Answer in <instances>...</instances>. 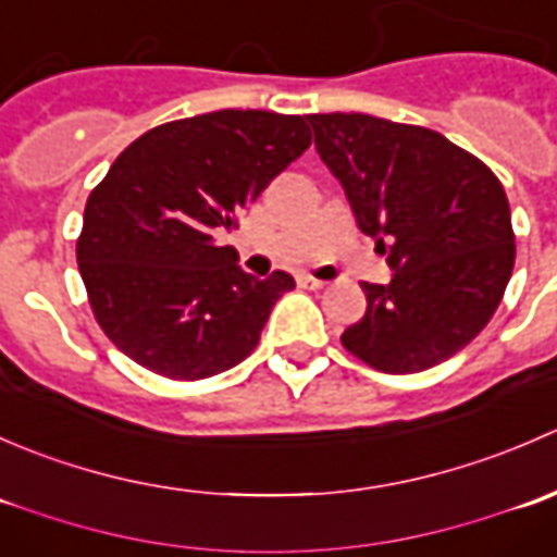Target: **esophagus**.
Segmentation results:
<instances>
[{
	"label": "esophagus",
	"mask_w": 557,
	"mask_h": 557,
	"mask_svg": "<svg viewBox=\"0 0 557 557\" xmlns=\"http://www.w3.org/2000/svg\"><path fill=\"white\" fill-rule=\"evenodd\" d=\"M296 283H299L301 288L318 290V288H323V285H325V280H318V277H312V274H299V277H296Z\"/></svg>",
	"instance_id": "obj_1"
}]
</instances>
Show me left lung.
Segmentation results:
<instances>
[{"label":"left lung","instance_id":"obj_1","mask_svg":"<svg viewBox=\"0 0 557 557\" xmlns=\"http://www.w3.org/2000/svg\"><path fill=\"white\" fill-rule=\"evenodd\" d=\"M323 164L393 280L361 283L367 314L342 345L385 374L447 361L487 325L515 267L509 201L476 156L440 132L363 112L307 115Z\"/></svg>","mask_w":557,"mask_h":557}]
</instances>
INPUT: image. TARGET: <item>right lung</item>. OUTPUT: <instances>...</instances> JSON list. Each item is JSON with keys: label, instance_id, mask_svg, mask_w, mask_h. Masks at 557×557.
I'll return each mask as SVG.
<instances>
[{"label": "right lung", "instance_id": "right-lung-1", "mask_svg": "<svg viewBox=\"0 0 557 557\" xmlns=\"http://www.w3.org/2000/svg\"><path fill=\"white\" fill-rule=\"evenodd\" d=\"M301 115L218 110L134 139L91 190L77 267L97 323L132 361L205 380L256 350L288 272L256 280L218 234L310 148Z\"/></svg>", "mask_w": 557, "mask_h": 557}]
</instances>
